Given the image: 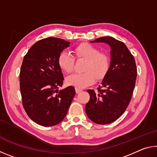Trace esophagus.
<instances>
[{
  "instance_id": "34e87169",
  "label": "esophagus",
  "mask_w": 157,
  "mask_h": 157,
  "mask_svg": "<svg viewBox=\"0 0 157 157\" xmlns=\"http://www.w3.org/2000/svg\"><path fill=\"white\" fill-rule=\"evenodd\" d=\"M80 91H82V89H78V88H75V92L77 93V94H78V93H79Z\"/></svg>"
}]
</instances>
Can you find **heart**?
Segmentation results:
<instances>
[{
  "label": "heart",
  "mask_w": 157,
  "mask_h": 157,
  "mask_svg": "<svg viewBox=\"0 0 157 157\" xmlns=\"http://www.w3.org/2000/svg\"><path fill=\"white\" fill-rule=\"evenodd\" d=\"M75 57L86 59L83 73H75L66 78V83L78 89H83L92 84L95 79L104 78L109 68V59L107 55L100 52L91 44L83 43L74 48ZM75 58L67 51H62L58 56L59 68L66 73H70L73 68Z\"/></svg>",
  "instance_id": "obj_1"
}]
</instances>
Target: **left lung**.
<instances>
[{
  "label": "left lung",
  "mask_w": 157,
  "mask_h": 157,
  "mask_svg": "<svg viewBox=\"0 0 157 157\" xmlns=\"http://www.w3.org/2000/svg\"><path fill=\"white\" fill-rule=\"evenodd\" d=\"M91 43H105L111 48V62L107 73L98 91L88 89L90 100L85 110L95 123H113L128 107L136 83L137 69L134 56L126 45L111 36H102Z\"/></svg>",
  "instance_id": "left-lung-1"
}]
</instances>
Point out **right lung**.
<instances>
[{
    "label": "right lung",
    "mask_w": 157,
    "mask_h": 157,
    "mask_svg": "<svg viewBox=\"0 0 157 157\" xmlns=\"http://www.w3.org/2000/svg\"><path fill=\"white\" fill-rule=\"evenodd\" d=\"M69 46L62 39L49 37L36 42L23 58L19 75L23 106L31 120L41 126L62 122L75 94L72 86L58 89L63 80L58 56Z\"/></svg>",
    "instance_id": "right-lung-1"
}]
</instances>
